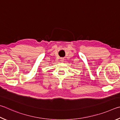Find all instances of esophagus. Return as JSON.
Here are the masks:
<instances>
[{"mask_svg":"<svg viewBox=\"0 0 120 120\" xmlns=\"http://www.w3.org/2000/svg\"><path fill=\"white\" fill-rule=\"evenodd\" d=\"M60 60H61V61H63L64 59L63 58H61V59H60Z\"/></svg>","mask_w":120,"mask_h":120,"instance_id":"1","label":"esophagus"}]
</instances>
